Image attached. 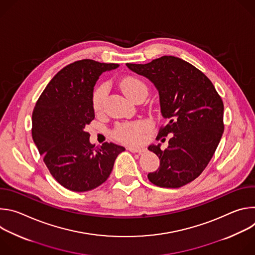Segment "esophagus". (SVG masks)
<instances>
[{"mask_svg": "<svg viewBox=\"0 0 255 255\" xmlns=\"http://www.w3.org/2000/svg\"><path fill=\"white\" fill-rule=\"evenodd\" d=\"M131 152H136V153H143L146 152V148L145 147H135V146H128L127 148Z\"/></svg>", "mask_w": 255, "mask_h": 255, "instance_id": "obj_1", "label": "esophagus"}]
</instances>
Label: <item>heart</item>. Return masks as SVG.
Returning a JSON list of instances; mask_svg holds the SVG:
<instances>
[{
    "label": "heart",
    "mask_w": 255,
    "mask_h": 255,
    "mask_svg": "<svg viewBox=\"0 0 255 255\" xmlns=\"http://www.w3.org/2000/svg\"><path fill=\"white\" fill-rule=\"evenodd\" d=\"M124 94L129 98L133 99L135 96L141 93L147 94V87L140 79L135 77H128L121 83ZM108 93L107 84L100 85L94 92L93 95V107L96 111L102 109L104 101ZM150 129V123L144 120L125 123L117 126L114 130V137L120 141L127 143H140L145 133Z\"/></svg>",
    "instance_id": "obj_1"
}]
</instances>
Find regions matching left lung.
Returning a JSON list of instances; mask_svg holds the SVG:
<instances>
[{"mask_svg": "<svg viewBox=\"0 0 255 255\" xmlns=\"http://www.w3.org/2000/svg\"><path fill=\"white\" fill-rule=\"evenodd\" d=\"M147 78L158 91L160 111L167 124L157 138L172 134L168 147L150 145L160 159L148 179L160 188H180L197 178L213 157L224 132V105L201 70L175 56H161L145 64L126 63Z\"/></svg>", "mask_w": 255, "mask_h": 255, "instance_id": "left-lung-1", "label": "left lung"}]
</instances>
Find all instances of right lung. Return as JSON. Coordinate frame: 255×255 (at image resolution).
I'll return each mask as SVG.
<instances>
[{
    "instance_id": "right-lung-1",
    "label": "right lung",
    "mask_w": 255,
    "mask_h": 255,
    "mask_svg": "<svg viewBox=\"0 0 255 255\" xmlns=\"http://www.w3.org/2000/svg\"><path fill=\"white\" fill-rule=\"evenodd\" d=\"M116 63L83 59L64 66L46 86L32 113V138L51 175L72 192H88L110 175L123 146H95L85 131L95 119L93 92L105 71Z\"/></svg>"
}]
</instances>
